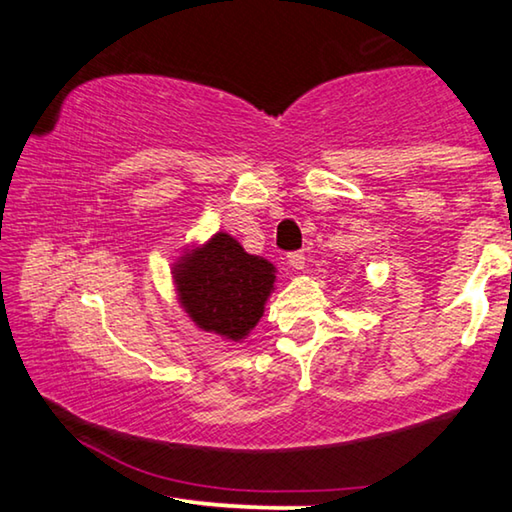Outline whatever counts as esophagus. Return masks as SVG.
Here are the masks:
<instances>
[{"label": "esophagus", "mask_w": 512, "mask_h": 512, "mask_svg": "<svg viewBox=\"0 0 512 512\" xmlns=\"http://www.w3.org/2000/svg\"><path fill=\"white\" fill-rule=\"evenodd\" d=\"M287 262H289L291 268H296V271H302V268H305V264H307V257H305V253H291Z\"/></svg>", "instance_id": "34e87169"}]
</instances>
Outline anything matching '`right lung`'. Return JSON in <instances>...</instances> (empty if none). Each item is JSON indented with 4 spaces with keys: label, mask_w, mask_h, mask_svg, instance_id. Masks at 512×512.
<instances>
[{
    "label": "right lung",
    "mask_w": 512,
    "mask_h": 512,
    "mask_svg": "<svg viewBox=\"0 0 512 512\" xmlns=\"http://www.w3.org/2000/svg\"><path fill=\"white\" fill-rule=\"evenodd\" d=\"M171 273L180 305L196 327L235 343L264 316L275 284V266L248 255L228 232H216L203 246L187 250Z\"/></svg>",
    "instance_id": "right-lung-1"
}]
</instances>
